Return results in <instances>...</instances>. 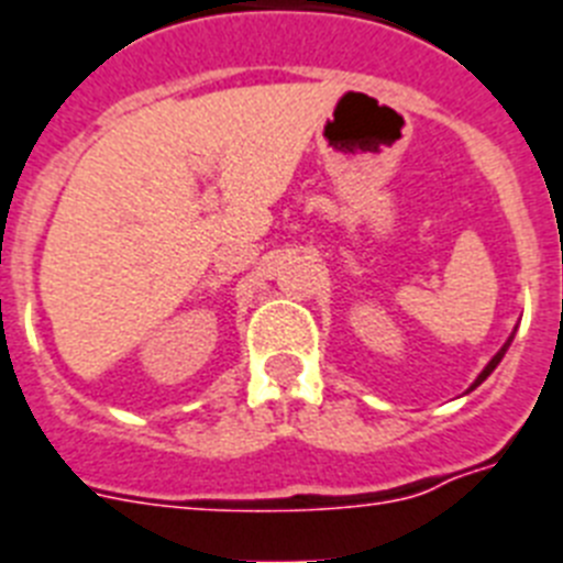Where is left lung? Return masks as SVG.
Returning <instances> with one entry per match:
<instances>
[{
  "mask_svg": "<svg viewBox=\"0 0 563 563\" xmlns=\"http://www.w3.org/2000/svg\"><path fill=\"white\" fill-rule=\"evenodd\" d=\"M512 335H516V333H512ZM512 335H510V339H507V341H504V347H501V350H498V353H496V355H493V358H489V364H487V367H484V369H482V373H478V378H475V382H473V384H470V390H475V387H478V384H482V382H484V378H487V376H489V373H493V369H496V367H498V364H501L504 353H507V350H510V344H512ZM470 390H467V393H470Z\"/></svg>",
  "mask_w": 563,
  "mask_h": 563,
  "instance_id": "8db88e82",
  "label": "left lung"
}]
</instances>
